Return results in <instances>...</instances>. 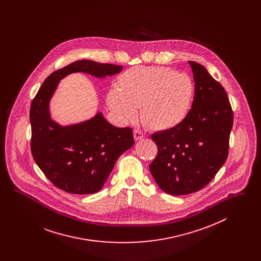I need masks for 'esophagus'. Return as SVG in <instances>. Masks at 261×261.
Returning a JSON list of instances; mask_svg holds the SVG:
<instances>
[{
	"instance_id": "obj_1",
	"label": "esophagus",
	"mask_w": 261,
	"mask_h": 261,
	"mask_svg": "<svg viewBox=\"0 0 261 261\" xmlns=\"http://www.w3.org/2000/svg\"><path fill=\"white\" fill-rule=\"evenodd\" d=\"M144 137H145V135L143 134L142 131H140V130H138V129L134 130V139H135L136 141L142 140Z\"/></svg>"
}]
</instances>
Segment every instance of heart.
Here are the masks:
<instances>
[{
  "label": "heart",
  "instance_id": "obj_1",
  "mask_svg": "<svg viewBox=\"0 0 261 261\" xmlns=\"http://www.w3.org/2000/svg\"><path fill=\"white\" fill-rule=\"evenodd\" d=\"M195 95L193 79L164 66H137L118 80V90L110 95L112 110L130 120L140 109V120L153 130L180 124L191 109Z\"/></svg>",
  "mask_w": 261,
  "mask_h": 261
}]
</instances>
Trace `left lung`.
<instances>
[{
	"label": "left lung",
	"mask_w": 261,
	"mask_h": 261,
	"mask_svg": "<svg viewBox=\"0 0 261 261\" xmlns=\"http://www.w3.org/2000/svg\"><path fill=\"white\" fill-rule=\"evenodd\" d=\"M192 109L180 124L151 135L158 155L149 171L163 192L181 196L206 186L222 167L229 149L233 111L222 85L198 62Z\"/></svg>",
	"instance_id": "left-lung-1"
}]
</instances>
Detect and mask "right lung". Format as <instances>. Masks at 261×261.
Listing matches in <instances>:
<instances>
[{"mask_svg":"<svg viewBox=\"0 0 261 261\" xmlns=\"http://www.w3.org/2000/svg\"><path fill=\"white\" fill-rule=\"evenodd\" d=\"M122 66L89 60L72 62L43 82L30 108L31 151L50 182L63 191L87 195L105 185L117 159L134 145L130 127L118 128L101 112L76 124L62 126L51 119L50 101L60 81L82 72L97 78L118 74Z\"/></svg>","mask_w":261,"mask_h":261,"instance_id":"right-lung-1","label":"right lung"}]
</instances>
